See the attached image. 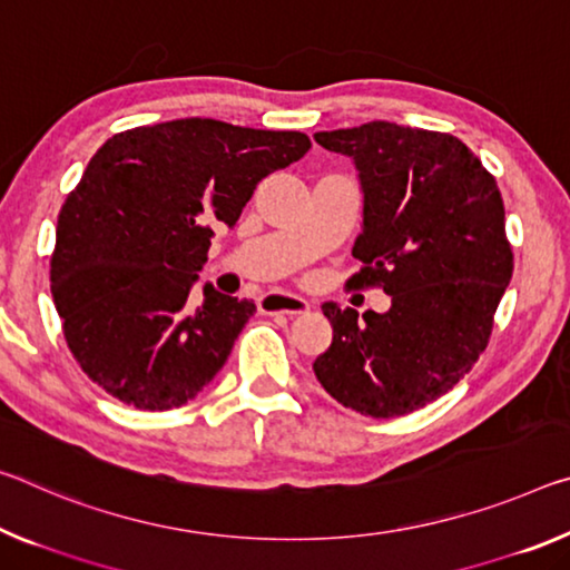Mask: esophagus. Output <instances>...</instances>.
Instances as JSON below:
<instances>
[{
  "label": "esophagus",
  "mask_w": 570,
  "mask_h": 570,
  "mask_svg": "<svg viewBox=\"0 0 570 570\" xmlns=\"http://www.w3.org/2000/svg\"><path fill=\"white\" fill-rule=\"evenodd\" d=\"M258 309L264 314H288V317H296V314L309 312V302L302 299V296H294V294L274 292V294L261 296Z\"/></svg>",
  "instance_id": "obj_1"
}]
</instances>
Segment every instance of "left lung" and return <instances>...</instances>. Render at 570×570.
<instances>
[{
  "label": "left lung",
  "mask_w": 570,
  "mask_h": 570,
  "mask_svg": "<svg viewBox=\"0 0 570 570\" xmlns=\"http://www.w3.org/2000/svg\"><path fill=\"white\" fill-rule=\"evenodd\" d=\"M317 144L355 159L365 193L352 288H383L391 309L324 304L332 345L314 375L334 401L395 419L449 393L490 345L512 278V246L494 177L462 139L370 121L320 131Z\"/></svg>",
  "instance_id": "obj_1"
}]
</instances>
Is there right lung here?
<instances>
[{
  "label": "right lung",
  "instance_id": "obj_1",
  "mask_svg": "<svg viewBox=\"0 0 570 570\" xmlns=\"http://www.w3.org/2000/svg\"><path fill=\"white\" fill-rule=\"evenodd\" d=\"M302 131L177 119L114 134L58 215L50 286L68 350L139 411L193 401L220 373L256 304L189 286L215 225H236L266 175L309 151Z\"/></svg>",
  "mask_w": 570,
  "mask_h": 570
}]
</instances>
